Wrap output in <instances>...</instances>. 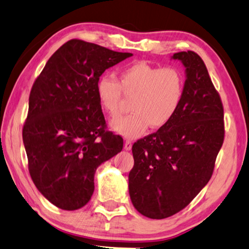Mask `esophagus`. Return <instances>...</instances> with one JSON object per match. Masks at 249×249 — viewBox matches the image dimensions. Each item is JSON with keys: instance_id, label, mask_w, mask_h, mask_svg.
I'll return each instance as SVG.
<instances>
[{"instance_id": "obj_1", "label": "esophagus", "mask_w": 249, "mask_h": 249, "mask_svg": "<svg viewBox=\"0 0 249 249\" xmlns=\"http://www.w3.org/2000/svg\"><path fill=\"white\" fill-rule=\"evenodd\" d=\"M132 146H133V143L130 140H126V142H124V149L126 151H129L130 149H132Z\"/></svg>"}]
</instances>
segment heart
<instances>
[{"instance_id":"1","label":"heart","mask_w":249,"mask_h":249,"mask_svg":"<svg viewBox=\"0 0 249 249\" xmlns=\"http://www.w3.org/2000/svg\"><path fill=\"white\" fill-rule=\"evenodd\" d=\"M123 93L133 97L132 113L111 122V128L125 138H138L147 129L170 123L185 93V77L178 67H160L136 62L122 69L119 80L103 76L97 83L100 106L112 117L120 115Z\"/></svg>"}]
</instances>
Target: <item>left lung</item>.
Returning a JSON list of instances; mask_svg holds the SVG:
<instances>
[{
	"label": "left lung",
	"mask_w": 249,
	"mask_h": 249,
	"mask_svg": "<svg viewBox=\"0 0 249 249\" xmlns=\"http://www.w3.org/2000/svg\"><path fill=\"white\" fill-rule=\"evenodd\" d=\"M171 58L185 67V93L170 123L133 144L130 200L139 213L164 219L184 209L211 178L224 139L223 107L201 57Z\"/></svg>",
	"instance_id": "8db88e82"
}]
</instances>
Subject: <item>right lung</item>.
<instances>
[{"mask_svg": "<svg viewBox=\"0 0 249 249\" xmlns=\"http://www.w3.org/2000/svg\"><path fill=\"white\" fill-rule=\"evenodd\" d=\"M132 55L70 40L31 88L22 128L28 169L38 191L57 208L84 207L98 166L123 149L122 137L106 130L97 83L106 70Z\"/></svg>", "mask_w": 249, "mask_h": 249, "instance_id": "obj_1", "label": "right lung"}]
</instances>
